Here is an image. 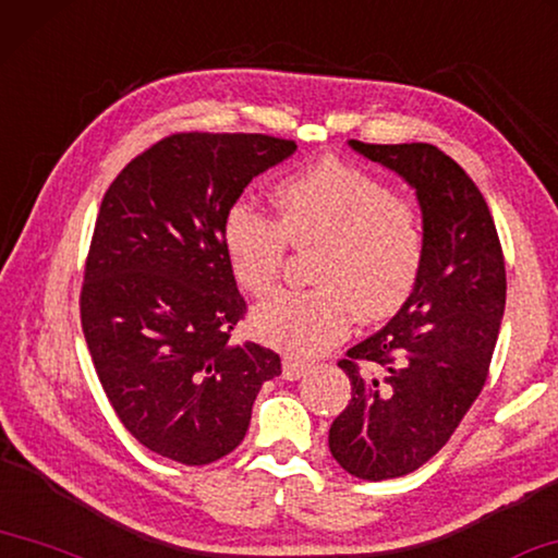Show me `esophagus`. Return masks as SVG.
Returning <instances> with one entry per match:
<instances>
[{
    "instance_id": "obj_1",
    "label": "esophagus",
    "mask_w": 558,
    "mask_h": 558,
    "mask_svg": "<svg viewBox=\"0 0 558 558\" xmlns=\"http://www.w3.org/2000/svg\"><path fill=\"white\" fill-rule=\"evenodd\" d=\"M305 373H307L305 362H300V360H295V357H286V360H282V377L290 379V383H293V379H300Z\"/></svg>"
}]
</instances>
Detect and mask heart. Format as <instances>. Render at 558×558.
Masks as SVG:
<instances>
[{
  "label": "heart",
  "instance_id": "1",
  "mask_svg": "<svg viewBox=\"0 0 558 558\" xmlns=\"http://www.w3.org/2000/svg\"><path fill=\"white\" fill-rule=\"evenodd\" d=\"M278 220L235 203L223 226V245L238 286L268 295L298 251L313 260L315 290L270 298L255 311L265 342L295 357H315L338 344L352 315L373 323L395 315L412 295L424 263V216L410 198L357 166L317 161L276 189Z\"/></svg>",
  "mask_w": 558,
  "mask_h": 558
}]
</instances>
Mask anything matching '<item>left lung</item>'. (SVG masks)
<instances>
[{"mask_svg":"<svg viewBox=\"0 0 558 558\" xmlns=\"http://www.w3.org/2000/svg\"><path fill=\"white\" fill-rule=\"evenodd\" d=\"M350 146L412 185L427 233L400 313L338 362L352 400L332 422L330 452L357 480L383 482L429 462L480 397L507 270L489 206L457 161L432 144Z\"/></svg>","mask_w":558,"mask_h":558,"instance_id":"8db88e82","label":"left lung"}]
</instances>
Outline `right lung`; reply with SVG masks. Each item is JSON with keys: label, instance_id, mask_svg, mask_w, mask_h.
<instances>
[{"label": "right lung", "instance_id": "1", "mask_svg": "<svg viewBox=\"0 0 558 558\" xmlns=\"http://www.w3.org/2000/svg\"><path fill=\"white\" fill-rule=\"evenodd\" d=\"M265 134H171L113 179L96 216L82 327L106 397L131 435L173 462L231 454L280 357L231 332L245 315L223 245L255 175L295 154Z\"/></svg>", "mask_w": 558, "mask_h": 558}]
</instances>
